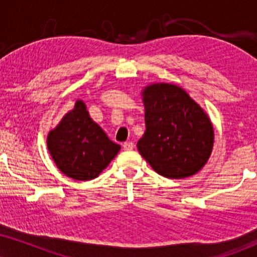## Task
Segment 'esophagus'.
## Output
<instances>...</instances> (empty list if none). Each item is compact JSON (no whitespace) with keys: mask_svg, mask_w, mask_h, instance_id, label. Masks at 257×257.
Masks as SVG:
<instances>
[{"mask_svg":"<svg viewBox=\"0 0 257 257\" xmlns=\"http://www.w3.org/2000/svg\"><path fill=\"white\" fill-rule=\"evenodd\" d=\"M122 148H123V150L130 151V150H132V149L135 148V144L132 143V142H126V143L122 144Z\"/></svg>","mask_w":257,"mask_h":257,"instance_id":"34e87169","label":"esophagus"}]
</instances>
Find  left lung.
Instances as JSON below:
<instances>
[{
    "mask_svg": "<svg viewBox=\"0 0 257 257\" xmlns=\"http://www.w3.org/2000/svg\"><path fill=\"white\" fill-rule=\"evenodd\" d=\"M145 134L139 154L155 172L168 179L194 175L213 148V126L204 109L175 84L145 88Z\"/></svg>",
    "mask_w": 257,
    "mask_h": 257,
    "instance_id": "left-lung-1",
    "label": "left lung"
}]
</instances>
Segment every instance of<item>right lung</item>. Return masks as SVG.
Segmentation results:
<instances>
[{
	"mask_svg": "<svg viewBox=\"0 0 257 257\" xmlns=\"http://www.w3.org/2000/svg\"><path fill=\"white\" fill-rule=\"evenodd\" d=\"M47 148L58 169L78 181L99 176L120 150L91 120L82 101L50 132Z\"/></svg>",
	"mask_w": 257,
	"mask_h": 257,
	"instance_id": "add662e5",
	"label": "right lung"
}]
</instances>
